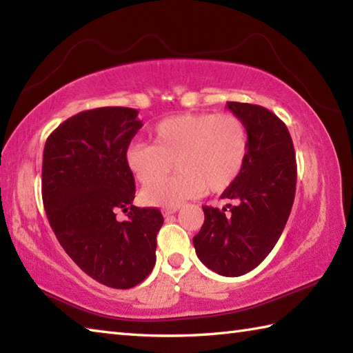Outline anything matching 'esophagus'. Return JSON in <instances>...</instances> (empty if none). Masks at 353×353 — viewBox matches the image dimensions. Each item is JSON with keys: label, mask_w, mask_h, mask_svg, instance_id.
<instances>
[{"label": "esophagus", "mask_w": 353, "mask_h": 353, "mask_svg": "<svg viewBox=\"0 0 353 353\" xmlns=\"http://www.w3.org/2000/svg\"><path fill=\"white\" fill-rule=\"evenodd\" d=\"M177 210H179V207H176V208H165V210L162 211V214H163L165 217H168V216H171V214H174Z\"/></svg>", "instance_id": "34e87169"}]
</instances>
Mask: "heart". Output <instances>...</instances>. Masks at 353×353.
Instances as JSON below:
<instances>
[{"label": "heart", "mask_w": 353, "mask_h": 353, "mask_svg": "<svg viewBox=\"0 0 353 353\" xmlns=\"http://www.w3.org/2000/svg\"><path fill=\"white\" fill-rule=\"evenodd\" d=\"M247 152L248 132L239 117L205 112L162 120L151 134V145H130L125 160L134 177L146 185L140 201L176 208L207 190L221 193L232 187L245 165ZM172 163L179 174L162 181Z\"/></svg>", "instance_id": "obj_1"}]
</instances>
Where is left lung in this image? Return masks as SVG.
I'll return each mask as SVG.
<instances>
[{"label":"left lung","instance_id":"left-lung-1","mask_svg":"<svg viewBox=\"0 0 353 353\" xmlns=\"http://www.w3.org/2000/svg\"><path fill=\"white\" fill-rule=\"evenodd\" d=\"M245 123V165L222 199L225 208L202 207L205 221L193 243L197 258L222 276H241L258 267L276 245L296 190V157L287 126L272 111L227 101Z\"/></svg>","mask_w":353,"mask_h":353}]
</instances>
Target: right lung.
<instances>
[{
  "mask_svg": "<svg viewBox=\"0 0 353 353\" xmlns=\"http://www.w3.org/2000/svg\"><path fill=\"white\" fill-rule=\"evenodd\" d=\"M132 108L83 111L57 128L43 151L41 194L60 245L100 284L131 288L156 264L157 208L134 207L136 185L125 154L143 126ZM119 209L127 219H114Z\"/></svg>",
  "mask_w": 353,
  "mask_h": 353,
  "instance_id": "1",
  "label": "right lung"
}]
</instances>
